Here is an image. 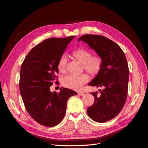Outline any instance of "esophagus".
I'll use <instances>...</instances> for the list:
<instances>
[{
    "label": "esophagus",
    "mask_w": 148,
    "mask_h": 148,
    "mask_svg": "<svg viewBox=\"0 0 148 148\" xmlns=\"http://www.w3.org/2000/svg\"><path fill=\"white\" fill-rule=\"evenodd\" d=\"M78 94L79 95H80V96H83L84 95V93L83 92H82V91H79V92H78Z\"/></svg>",
    "instance_id": "obj_1"
}]
</instances>
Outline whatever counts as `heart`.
Returning <instances> with one entry per match:
<instances>
[{"label":"heart","instance_id":"1","mask_svg":"<svg viewBox=\"0 0 148 148\" xmlns=\"http://www.w3.org/2000/svg\"><path fill=\"white\" fill-rule=\"evenodd\" d=\"M72 55L79 62L83 64V69L89 75L95 76L101 70L103 61L99 55H92L91 51L84 49H78L73 51ZM68 57L65 53L62 54L57 62V69L61 73H65L66 71ZM89 76L86 74L80 75H69L62 78V84L67 88L75 89H81L84 84L88 82Z\"/></svg>","mask_w":148,"mask_h":148}]
</instances>
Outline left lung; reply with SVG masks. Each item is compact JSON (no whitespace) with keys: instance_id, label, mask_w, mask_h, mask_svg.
I'll return each instance as SVG.
<instances>
[{"instance_id":"obj_1","label":"left lung","mask_w":148,"mask_h":148,"mask_svg":"<svg viewBox=\"0 0 148 148\" xmlns=\"http://www.w3.org/2000/svg\"><path fill=\"white\" fill-rule=\"evenodd\" d=\"M79 41L95 49L103 61L100 72L89 83L102 89L99 95L98 92H91L95 102L87 114L95 122H106L120 113L127 100L129 69L126 57L117 44L103 36L84 34Z\"/></svg>"}]
</instances>
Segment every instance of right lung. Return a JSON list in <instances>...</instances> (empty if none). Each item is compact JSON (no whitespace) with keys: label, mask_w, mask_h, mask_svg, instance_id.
<instances>
[{"label":"right lung","mask_w":148,"mask_h":148,"mask_svg":"<svg viewBox=\"0 0 148 148\" xmlns=\"http://www.w3.org/2000/svg\"><path fill=\"white\" fill-rule=\"evenodd\" d=\"M74 37L44 40L31 49L22 63L19 82L22 99L31 117L44 126L59 124L65 115L67 101L77 95L65 88H60L59 92L50 91L52 84L58 82V60Z\"/></svg>","instance_id":"1"}]
</instances>
